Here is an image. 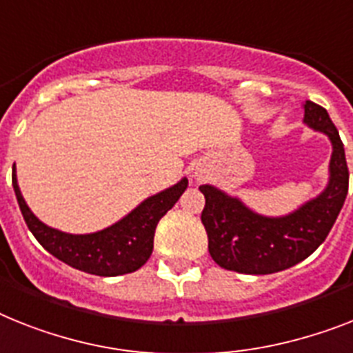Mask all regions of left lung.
<instances>
[{
    "label": "left lung",
    "instance_id": "left-lung-1",
    "mask_svg": "<svg viewBox=\"0 0 353 353\" xmlns=\"http://www.w3.org/2000/svg\"><path fill=\"white\" fill-rule=\"evenodd\" d=\"M305 122L330 137V183L316 200L283 218L258 216L222 191L200 185L205 196L202 223L209 254L222 269L240 274H272L312 254L328 236L348 193V165L339 131L328 112L305 101Z\"/></svg>",
    "mask_w": 353,
    "mask_h": 353
}]
</instances>
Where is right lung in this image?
Segmentation results:
<instances>
[{"label":"right lung","instance_id":"right-lung-1","mask_svg":"<svg viewBox=\"0 0 353 353\" xmlns=\"http://www.w3.org/2000/svg\"><path fill=\"white\" fill-rule=\"evenodd\" d=\"M12 185L26 225L50 254L88 274L121 276L135 272L150 260L160 218L173 208L188 189V179L144 200L135 211H131L115 225L93 234L77 236L55 231L39 222L23 200L14 173Z\"/></svg>","mask_w":353,"mask_h":353}]
</instances>
